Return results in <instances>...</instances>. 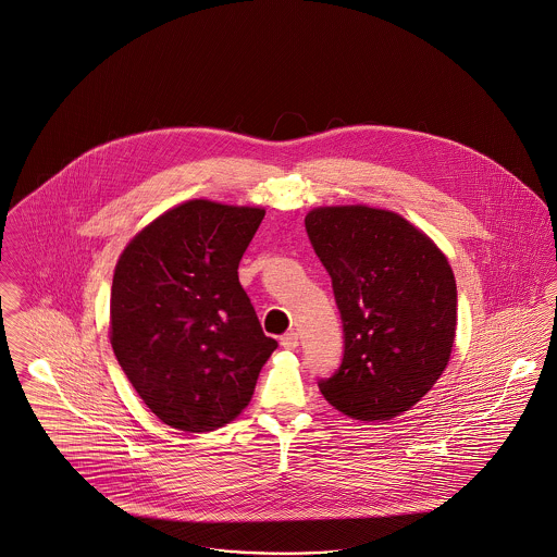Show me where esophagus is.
<instances>
[{
    "mask_svg": "<svg viewBox=\"0 0 557 557\" xmlns=\"http://www.w3.org/2000/svg\"><path fill=\"white\" fill-rule=\"evenodd\" d=\"M280 345L288 350H294L298 346V334L296 332H286L282 338H280Z\"/></svg>",
    "mask_w": 557,
    "mask_h": 557,
    "instance_id": "1",
    "label": "esophagus"
}]
</instances>
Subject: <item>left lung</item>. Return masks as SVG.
Instances as JSON below:
<instances>
[{
  "instance_id": "left-lung-1",
  "label": "left lung",
  "mask_w": 557,
  "mask_h": 557,
  "mask_svg": "<svg viewBox=\"0 0 557 557\" xmlns=\"http://www.w3.org/2000/svg\"><path fill=\"white\" fill-rule=\"evenodd\" d=\"M305 227L345 332L343 363L319 391L352 420H393L449 363L457 325L449 261L407 219L366 205L313 209Z\"/></svg>"
}]
</instances>
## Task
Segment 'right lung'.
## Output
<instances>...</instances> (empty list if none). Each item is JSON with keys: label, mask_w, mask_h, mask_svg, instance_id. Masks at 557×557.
Wrapping results in <instances>:
<instances>
[{"label": "right lung", "mask_w": 557, "mask_h": 557, "mask_svg": "<svg viewBox=\"0 0 557 557\" xmlns=\"http://www.w3.org/2000/svg\"><path fill=\"white\" fill-rule=\"evenodd\" d=\"M263 216L187 200L144 227L116 263L110 345L137 395L171 428L230 424L277 348L238 280Z\"/></svg>", "instance_id": "1"}]
</instances>
